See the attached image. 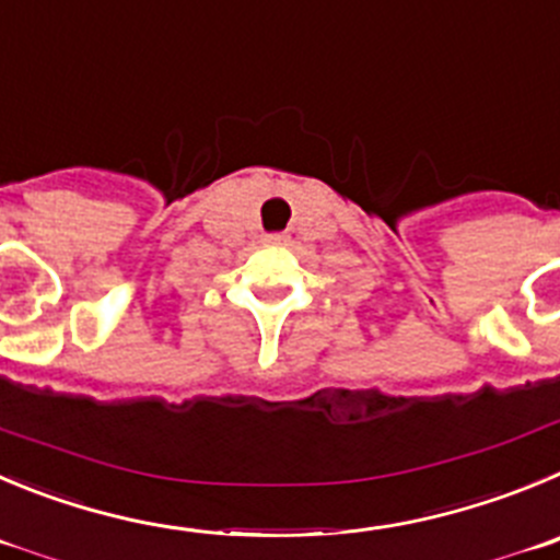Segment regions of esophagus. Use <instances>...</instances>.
Segmentation results:
<instances>
[{
  "label": "esophagus",
  "instance_id": "34e87169",
  "mask_svg": "<svg viewBox=\"0 0 560 560\" xmlns=\"http://www.w3.org/2000/svg\"><path fill=\"white\" fill-rule=\"evenodd\" d=\"M284 234H265V243H270V245H281L284 243Z\"/></svg>",
  "mask_w": 560,
  "mask_h": 560
}]
</instances>
